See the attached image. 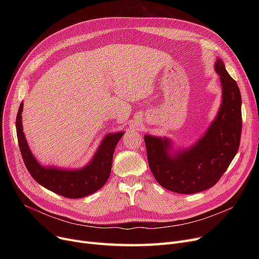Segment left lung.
Segmentation results:
<instances>
[{"label":"left lung","mask_w":259,"mask_h":259,"mask_svg":"<svg viewBox=\"0 0 259 259\" xmlns=\"http://www.w3.org/2000/svg\"><path fill=\"white\" fill-rule=\"evenodd\" d=\"M215 69L221 75L223 103L217 117L196 145L171 156L167 139L148 134L144 138L153 176L172 192L193 194L213 187L238 151L242 128L240 91L220 59Z\"/></svg>","instance_id":"left-lung-1"}]
</instances>
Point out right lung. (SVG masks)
I'll list each match as a JSON object with an SVG mask.
<instances>
[{
	"label": "right lung",
	"mask_w": 259,
	"mask_h": 259,
	"mask_svg": "<svg viewBox=\"0 0 259 259\" xmlns=\"http://www.w3.org/2000/svg\"><path fill=\"white\" fill-rule=\"evenodd\" d=\"M22 111L23 104L20 105L16 120L18 142L24 164L35 182L67 198L85 197L105 185L111 172L114 149L124 133L117 132L107 135L90 164L83 169L68 171L46 168L38 164L27 145L22 127Z\"/></svg>",
	"instance_id": "obj_1"
}]
</instances>
